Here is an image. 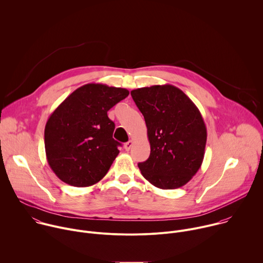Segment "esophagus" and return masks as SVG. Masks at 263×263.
<instances>
[{
  "instance_id": "esophagus-1",
  "label": "esophagus",
  "mask_w": 263,
  "mask_h": 263,
  "mask_svg": "<svg viewBox=\"0 0 263 263\" xmlns=\"http://www.w3.org/2000/svg\"><path fill=\"white\" fill-rule=\"evenodd\" d=\"M132 145H133V140H129L128 142H126V143L124 144V147H125L126 151H129Z\"/></svg>"
}]
</instances>
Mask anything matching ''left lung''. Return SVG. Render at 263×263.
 Here are the masks:
<instances>
[{
  "label": "left lung",
  "instance_id": "obj_1",
  "mask_svg": "<svg viewBox=\"0 0 263 263\" xmlns=\"http://www.w3.org/2000/svg\"><path fill=\"white\" fill-rule=\"evenodd\" d=\"M147 128L151 154L138 163L143 178L157 188L186 185L200 168L206 144V127L193 101L171 84L131 91Z\"/></svg>",
  "mask_w": 263,
  "mask_h": 263
}]
</instances>
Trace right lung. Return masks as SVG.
Returning <instances> with one entry per match:
<instances>
[{
    "mask_svg": "<svg viewBox=\"0 0 263 263\" xmlns=\"http://www.w3.org/2000/svg\"><path fill=\"white\" fill-rule=\"evenodd\" d=\"M129 91L87 83L70 94L50 115L44 130L47 162L55 176L74 187L101 181L119 155L115 123L107 111Z\"/></svg>",
    "mask_w": 263,
    "mask_h": 263,
    "instance_id": "add662e5",
    "label": "right lung"
}]
</instances>
